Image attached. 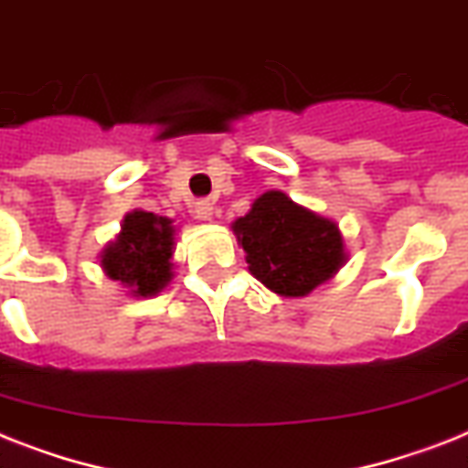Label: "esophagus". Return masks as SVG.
I'll list each match as a JSON object with an SVG mask.
<instances>
[{
    "label": "esophagus",
    "instance_id": "1",
    "mask_svg": "<svg viewBox=\"0 0 468 468\" xmlns=\"http://www.w3.org/2000/svg\"><path fill=\"white\" fill-rule=\"evenodd\" d=\"M189 211H192L195 218H199V221H211V216H214V204L208 199H197L192 201Z\"/></svg>",
    "mask_w": 468,
    "mask_h": 468
}]
</instances>
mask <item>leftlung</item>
<instances>
[{
    "label": "left lung",
    "instance_id": "1",
    "mask_svg": "<svg viewBox=\"0 0 468 468\" xmlns=\"http://www.w3.org/2000/svg\"><path fill=\"white\" fill-rule=\"evenodd\" d=\"M233 230L254 279L279 295H307L344 264L336 223L298 207L283 192L261 195Z\"/></svg>",
    "mask_w": 468,
    "mask_h": 468
}]
</instances>
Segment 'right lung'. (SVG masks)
I'll use <instances>...</instances> for the list:
<instances>
[{"label": "right lung", "mask_w": 468, "mask_h": 468, "mask_svg": "<svg viewBox=\"0 0 468 468\" xmlns=\"http://www.w3.org/2000/svg\"><path fill=\"white\" fill-rule=\"evenodd\" d=\"M165 216L134 211L122 223V233L102 252V269L112 281L132 288L134 295L158 293L170 281L173 226Z\"/></svg>", "instance_id": "obj_1"}]
</instances>
